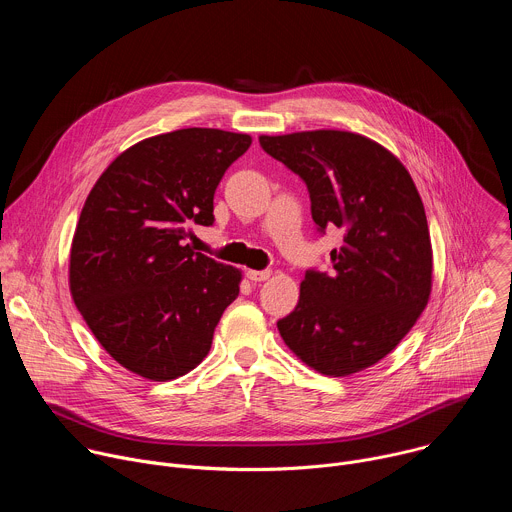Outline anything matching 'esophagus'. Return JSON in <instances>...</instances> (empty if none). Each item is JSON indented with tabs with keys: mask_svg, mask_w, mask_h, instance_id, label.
I'll return each mask as SVG.
<instances>
[{
	"mask_svg": "<svg viewBox=\"0 0 512 512\" xmlns=\"http://www.w3.org/2000/svg\"><path fill=\"white\" fill-rule=\"evenodd\" d=\"M247 277H249L251 281H265V279L271 277V271H269V269H263V271L249 269V271H247Z\"/></svg>",
	"mask_w": 512,
	"mask_h": 512,
	"instance_id": "34e87169",
	"label": "esophagus"
}]
</instances>
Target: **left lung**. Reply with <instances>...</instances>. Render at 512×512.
I'll return each mask as SVG.
<instances>
[{"instance_id": "8db88e82", "label": "left lung", "mask_w": 512, "mask_h": 512, "mask_svg": "<svg viewBox=\"0 0 512 512\" xmlns=\"http://www.w3.org/2000/svg\"><path fill=\"white\" fill-rule=\"evenodd\" d=\"M298 174L320 233L340 229L332 273L308 269L296 310L277 322L308 367L346 377L373 367L413 328L431 291V241L405 166L377 141L336 129L261 135Z\"/></svg>"}]
</instances>
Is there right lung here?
<instances>
[{"instance_id":"obj_1","label":"right lung","mask_w":512,"mask_h":512,"mask_svg":"<svg viewBox=\"0 0 512 512\" xmlns=\"http://www.w3.org/2000/svg\"><path fill=\"white\" fill-rule=\"evenodd\" d=\"M247 133L188 127L143 139L101 174L72 237L68 281L87 326L127 371L170 381L208 354L241 271L194 253Z\"/></svg>"}]
</instances>
